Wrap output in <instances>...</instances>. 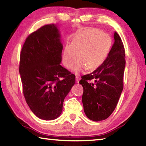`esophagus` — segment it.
I'll list each match as a JSON object with an SVG mask.
<instances>
[{"label":"esophagus","instance_id":"1","mask_svg":"<svg viewBox=\"0 0 146 146\" xmlns=\"http://www.w3.org/2000/svg\"><path fill=\"white\" fill-rule=\"evenodd\" d=\"M75 79H76V83H78L79 82V80H80V78H79L78 76H76Z\"/></svg>","mask_w":146,"mask_h":146}]
</instances>
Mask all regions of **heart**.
<instances>
[{
  "label": "heart",
  "mask_w": 146,
  "mask_h": 146,
  "mask_svg": "<svg viewBox=\"0 0 146 146\" xmlns=\"http://www.w3.org/2000/svg\"><path fill=\"white\" fill-rule=\"evenodd\" d=\"M111 47V39L98 29L88 28L78 33L72 44H66L62 55V62L68 69L73 68L75 73L86 70H95L107 58Z\"/></svg>",
  "instance_id": "1"
}]
</instances>
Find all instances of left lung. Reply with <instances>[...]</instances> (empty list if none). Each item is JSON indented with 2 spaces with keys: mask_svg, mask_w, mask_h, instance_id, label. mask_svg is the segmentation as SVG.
<instances>
[{
  "mask_svg": "<svg viewBox=\"0 0 146 146\" xmlns=\"http://www.w3.org/2000/svg\"><path fill=\"white\" fill-rule=\"evenodd\" d=\"M114 39V44L102 65L91 73L82 76L79 82L84 89V111L89 119L95 122L105 120L112 114L123 90L124 47L116 31ZM91 80L95 83L91 82Z\"/></svg>",
  "mask_w": 146,
  "mask_h": 146,
  "instance_id": "left-lung-1",
  "label": "left lung"
}]
</instances>
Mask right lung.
Listing matches in <instances>:
<instances>
[{
	"mask_svg": "<svg viewBox=\"0 0 146 146\" xmlns=\"http://www.w3.org/2000/svg\"><path fill=\"white\" fill-rule=\"evenodd\" d=\"M63 46L56 24H47L26 38L21 51L19 73L24 98L39 118L56 119L75 76L60 65Z\"/></svg>",
	"mask_w": 146,
	"mask_h": 146,
	"instance_id": "1",
	"label": "right lung"
}]
</instances>
